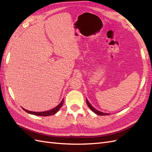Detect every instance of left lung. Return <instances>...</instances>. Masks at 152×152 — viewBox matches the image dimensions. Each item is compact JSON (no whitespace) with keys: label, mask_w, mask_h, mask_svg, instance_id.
Instances as JSON below:
<instances>
[{"label":"left lung","mask_w":152,"mask_h":152,"mask_svg":"<svg viewBox=\"0 0 152 152\" xmlns=\"http://www.w3.org/2000/svg\"><path fill=\"white\" fill-rule=\"evenodd\" d=\"M86 103L87 104V106H88L89 108L93 111V112H94L95 113H96L97 115H109L108 113H103V112H99L98 111V110H97L96 109H95L93 107V106H92L89 102H88V100H87L86 99Z\"/></svg>","instance_id":"obj_1"}]
</instances>
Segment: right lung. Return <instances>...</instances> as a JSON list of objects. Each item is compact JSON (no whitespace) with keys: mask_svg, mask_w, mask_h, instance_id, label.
<instances>
[{"mask_svg":"<svg viewBox=\"0 0 152 152\" xmlns=\"http://www.w3.org/2000/svg\"><path fill=\"white\" fill-rule=\"evenodd\" d=\"M63 104V100H62V102L59 103V104H58L56 107H55L54 108L50 110H48V111H45V112H31V111H28V110H25L24 108L23 110L27 113H30V114H33L35 115H37V116H49V115H54L56 113L58 110L60 109V108L62 107V105Z\"/></svg>","mask_w":152,"mask_h":152,"instance_id":"obj_1","label":"right lung"}]
</instances>
